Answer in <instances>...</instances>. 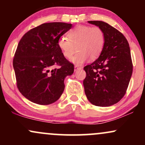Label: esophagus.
Wrapping results in <instances>:
<instances>
[{
    "instance_id": "obj_1",
    "label": "esophagus",
    "mask_w": 145,
    "mask_h": 145,
    "mask_svg": "<svg viewBox=\"0 0 145 145\" xmlns=\"http://www.w3.org/2000/svg\"><path fill=\"white\" fill-rule=\"evenodd\" d=\"M81 69V67H79V66H78V65H75L74 66V71H75L78 70V69Z\"/></svg>"
}]
</instances>
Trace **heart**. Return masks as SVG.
<instances>
[{
    "label": "heart",
    "instance_id": "heart-1",
    "mask_svg": "<svg viewBox=\"0 0 145 145\" xmlns=\"http://www.w3.org/2000/svg\"><path fill=\"white\" fill-rule=\"evenodd\" d=\"M105 44L104 31L99 26L80 25L68 33V38L61 37L57 44L63 55L69 59L78 50V52L71 58L75 64L81 65L88 58L95 59L99 56Z\"/></svg>",
    "mask_w": 145,
    "mask_h": 145
}]
</instances>
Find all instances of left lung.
I'll use <instances>...</instances> for the list:
<instances>
[{
  "mask_svg": "<svg viewBox=\"0 0 145 145\" xmlns=\"http://www.w3.org/2000/svg\"><path fill=\"white\" fill-rule=\"evenodd\" d=\"M104 31L105 44L100 55L84 67L83 81L88 100L97 106H110L123 97L133 71L130 48L121 32L102 21H89Z\"/></svg>",
  "mask_w": 145,
  "mask_h": 145,
  "instance_id": "8db88e82",
  "label": "left lung"
}]
</instances>
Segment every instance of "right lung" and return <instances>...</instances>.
<instances>
[{
  "instance_id": "add662e5",
  "label": "right lung",
  "mask_w": 145,
  "mask_h": 145,
  "mask_svg": "<svg viewBox=\"0 0 145 145\" xmlns=\"http://www.w3.org/2000/svg\"><path fill=\"white\" fill-rule=\"evenodd\" d=\"M71 27L64 22L44 23L25 33L20 41L13 66L18 90L32 102H55L65 89V78L74 73V64L65 58L57 44Z\"/></svg>"
}]
</instances>
